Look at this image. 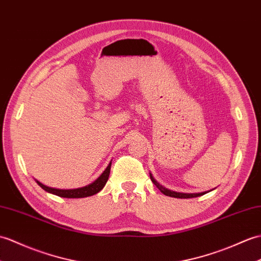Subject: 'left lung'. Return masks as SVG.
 Masks as SVG:
<instances>
[{
  "label": "left lung",
  "mask_w": 261,
  "mask_h": 261,
  "mask_svg": "<svg viewBox=\"0 0 261 261\" xmlns=\"http://www.w3.org/2000/svg\"><path fill=\"white\" fill-rule=\"evenodd\" d=\"M150 179L152 182L155 185V187L158 188V189L163 193V195L169 196V197H172V198H180V199H188V198H196V197H200V196H203L205 193L209 192V191H204V192H199V193H184V192H177V191H172L170 189H167L166 187H163L162 185H160L158 181H156L152 173L150 172ZM213 191V190H210Z\"/></svg>",
  "instance_id": "8db88e82"
}]
</instances>
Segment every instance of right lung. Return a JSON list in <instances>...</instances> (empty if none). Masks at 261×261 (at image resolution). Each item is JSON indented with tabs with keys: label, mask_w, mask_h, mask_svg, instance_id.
Instances as JSON below:
<instances>
[{
	"label": "right lung",
	"mask_w": 261,
	"mask_h": 261,
	"mask_svg": "<svg viewBox=\"0 0 261 261\" xmlns=\"http://www.w3.org/2000/svg\"><path fill=\"white\" fill-rule=\"evenodd\" d=\"M112 161V160H111ZM111 161L109 163L106 170L103 171L99 178H96L93 182H91L88 186H84L81 188H76V189H57V188H51L47 187L43 184H41L40 181L35 179L36 184H38L42 189L45 190L48 193H52V195H56L62 198H86L93 196L95 193L100 192L103 187L106 186L107 181L109 179V174H110V169H111Z\"/></svg>",
	"instance_id": "right-lung-1"
}]
</instances>
